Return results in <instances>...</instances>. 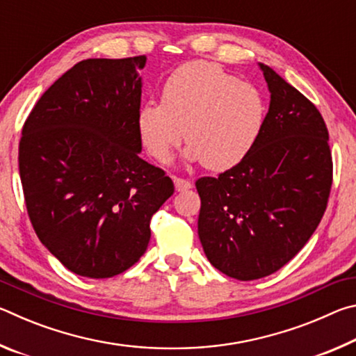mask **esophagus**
<instances>
[{"instance_id":"34e87169","label":"esophagus","mask_w":356,"mask_h":356,"mask_svg":"<svg viewBox=\"0 0 356 356\" xmlns=\"http://www.w3.org/2000/svg\"><path fill=\"white\" fill-rule=\"evenodd\" d=\"M172 180H174V185H176V190L177 191H186V190H190L191 188V182H188V180L186 179H180V177H172Z\"/></svg>"}]
</instances>
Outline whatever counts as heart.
Returning a JSON list of instances; mask_svg holds the SVG:
<instances>
[{
	"mask_svg": "<svg viewBox=\"0 0 356 356\" xmlns=\"http://www.w3.org/2000/svg\"><path fill=\"white\" fill-rule=\"evenodd\" d=\"M267 99L254 84L240 81L220 65L188 63L174 70L161 89V102L138 111V134L147 154L168 163L172 150L188 143L185 159L210 171L238 165L262 135Z\"/></svg>",
	"mask_w": 356,
	"mask_h": 356,
	"instance_id": "obj_1",
	"label": "heart"
}]
</instances>
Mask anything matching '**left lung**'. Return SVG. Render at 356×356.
Wrapping results in <instances>:
<instances>
[{
	"label": "left lung",
	"mask_w": 356,
	"mask_h": 356,
	"mask_svg": "<svg viewBox=\"0 0 356 356\" xmlns=\"http://www.w3.org/2000/svg\"><path fill=\"white\" fill-rule=\"evenodd\" d=\"M262 135L218 177H201L197 234L215 268L240 281L278 272L303 248L327 209L333 160L316 105L268 65Z\"/></svg>",
	"instance_id": "left-lung-1"
}]
</instances>
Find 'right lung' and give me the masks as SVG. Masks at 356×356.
<instances>
[{"mask_svg":"<svg viewBox=\"0 0 356 356\" xmlns=\"http://www.w3.org/2000/svg\"><path fill=\"white\" fill-rule=\"evenodd\" d=\"M146 56L84 59L58 78L22 130L19 170L35 234L65 268L111 278L146 252L150 218L174 193L138 134Z\"/></svg>","mask_w":356,"mask_h":356,"instance_id":"add662e5","label":"right lung"}]
</instances>
